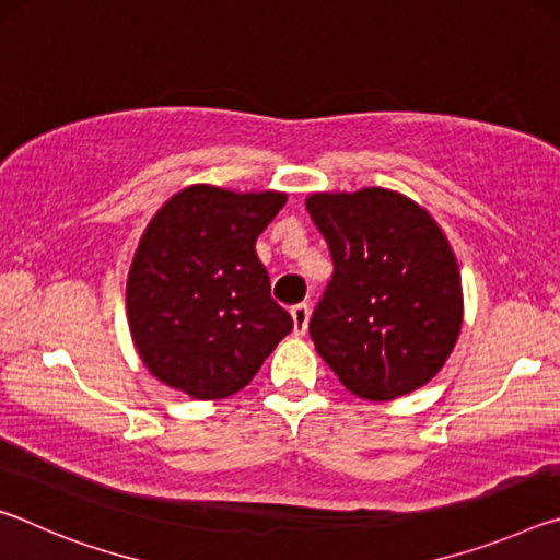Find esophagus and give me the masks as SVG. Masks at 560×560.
<instances>
[{"label":"esophagus","mask_w":560,"mask_h":560,"mask_svg":"<svg viewBox=\"0 0 560 560\" xmlns=\"http://www.w3.org/2000/svg\"><path fill=\"white\" fill-rule=\"evenodd\" d=\"M291 318H293V330H296V336L306 334V328H308V306H306V303H299V306H293Z\"/></svg>","instance_id":"obj_1"}]
</instances>
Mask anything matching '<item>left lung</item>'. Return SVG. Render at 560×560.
<instances>
[{"mask_svg": "<svg viewBox=\"0 0 560 560\" xmlns=\"http://www.w3.org/2000/svg\"><path fill=\"white\" fill-rule=\"evenodd\" d=\"M306 207L334 261L308 320L318 355L368 400L422 387L462 328L457 259L438 222L381 187L311 195Z\"/></svg>", "mask_w": 560, "mask_h": 560, "instance_id": "obj_1", "label": "left lung"}]
</instances>
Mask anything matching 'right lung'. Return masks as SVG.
Wrapping results in <instances>:
<instances>
[{
	"label": "right lung",
	"mask_w": 560,
	"mask_h": 560,
	"mask_svg": "<svg viewBox=\"0 0 560 560\" xmlns=\"http://www.w3.org/2000/svg\"><path fill=\"white\" fill-rule=\"evenodd\" d=\"M283 205L281 192L195 185L153 217L128 273V324L158 381L197 400L226 397L291 334L254 249Z\"/></svg>",
	"instance_id": "1"
}]
</instances>
